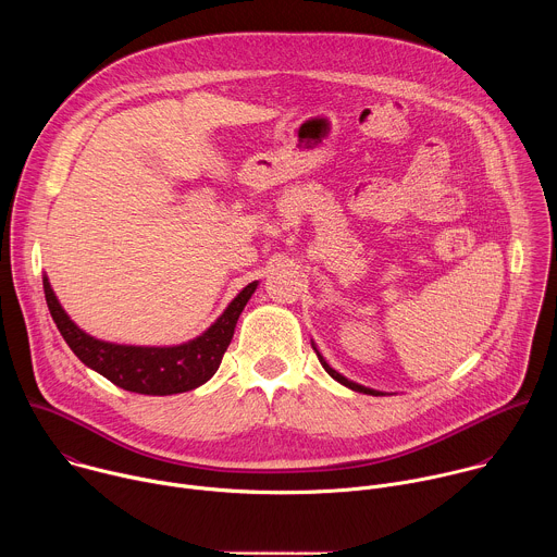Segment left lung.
Segmentation results:
<instances>
[{
    "instance_id": "1",
    "label": "left lung",
    "mask_w": 557,
    "mask_h": 557,
    "mask_svg": "<svg viewBox=\"0 0 557 557\" xmlns=\"http://www.w3.org/2000/svg\"><path fill=\"white\" fill-rule=\"evenodd\" d=\"M314 352H317V350H314ZM317 357H320V363H322V366H324V370H326V372H329V374H331V376H333V379H335V381H339V383H342V385H346V387H350V389H355V392H363V394H374V396H376V394H381V392H376V389H372V387H366V385H359V383H355V381H350V379H346V376H344V374H339V372H337V370H335V368H331V366H329V361H326V359H324V357H322V355H320V352H317Z\"/></svg>"
}]
</instances>
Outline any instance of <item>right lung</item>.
<instances>
[{"label": "right lung", "mask_w": 557, "mask_h": 557, "mask_svg": "<svg viewBox=\"0 0 557 557\" xmlns=\"http://www.w3.org/2000/svg\"><path fill=\"white\" fill-rule=\"evenodd\" d=\"M256 288L258 282L245 286L231 299L218 320L191 342L178 346H123L95 339L78 329L59 304L50 282H44L48 310L70 350L114 385L149 396L189 392L215 374L222 355L233 339L237 317L245 310Z\"/></svg>", "instance_id": "add662e5"}]
</instances>
